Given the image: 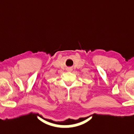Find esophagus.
I'll list each match as a JSON object with an SVG mask.
<instances>
[{
    "mask_svg": "<svg viewBox=\"0 0 134 134\" xmlns=\"http://www.w3.org/2000/svg\"><path fill=\"white\" fill-rule=\"evenodd\" d=\"M68 70H69L70 71H71V70H72V69H71V68H68Z\"/></svg>",
    "mask_w": 134,
    "mask_h": 134,
    "instance_id": "34e87169",
    "label": "esophagus"
}]
</instances>
